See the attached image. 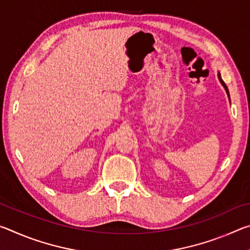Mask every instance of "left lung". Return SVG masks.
Here are the masks:
<instances>
[{"label":"left lung","mask_w":250,"mask_h":250,"mask_svg":"<svg viewBox=\"0 0 250 250\" xmlns=\"http://www.w3.org/2000/svg\"><path fill=\"white\" fill-rule=\"evenodd\" d=\"M218 79H219V82H221V83L223 84V87L225 88V90H226V92H227V95H228V97H229V92H228V88H227V86L225 84V83L223 82V79H222V77H221V74L218 73Z\"/></svg>","instance_id":"1"}]
</instances>
